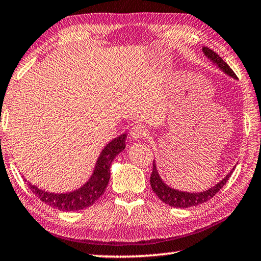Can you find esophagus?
Listing matches in <instances>:
<instances>
[{"label":"esophagus","mask_w":261,"mask_h":261,"mask_svg":"<svg viewBox=\"0 0 261 261\" xmlns=\"http://www.w3.org/2000/svg\"><path fill=\"white\" fill-rule=\"evenodd\" d=\"M149 135V132L143 125H135L130 130V136L133 140L145 139Z\"/></svg>","instance_id":"34e87169"}]
</instances>
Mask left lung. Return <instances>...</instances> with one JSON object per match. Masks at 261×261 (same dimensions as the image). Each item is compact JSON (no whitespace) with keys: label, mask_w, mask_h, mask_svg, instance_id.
<instances>
[{"label":"left lung","mask_w":261,"mask_h":261,"mask_svg":"<svg viewBox=\"0 0 261 261\" xmlns=\"http://www.w3.org/2000/svg\"><path fill=\"white\" fill-rule=\"evenodd\" d=\"M202 50L205 56L207 57V59H210L214 65H217V67L220 68L225 74L232 77V79L237 80L236 74L232 72L229 65H228V64L223 61V59L219 56L217 53H214L212 49H210L207 47H203ZM235 167L236 165L231 168V171L228 173V174L223 177L220 182H218L217 185H214L207 190H203L200 191V193H188V191L174 189L168 185H166L165 181H164L162 179V176L159 175L157 166H156V162L153 161V170L151 173V176H150V185H151L153 193L156 194L159 197V199L163 200L165 204L177 208L191 207V206H196V205L207 202V200L211 199L213 196H216L218 191L226 185L228 179L231 176Z\"/></svg>","instance_id":"obj_1"}]
</instances>
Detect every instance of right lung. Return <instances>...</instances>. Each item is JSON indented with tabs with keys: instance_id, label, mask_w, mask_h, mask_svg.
I'll return each instance as SVG.
<instances>
[{
	"instance_id": "right-lung-1",
	"label": "right lung",
	"mask_w": 261,
	"mask_h": 261,
	"mask_svg": "<svg viewBox=\"0 0 261 261\" xmlns=\"http://www.w3.org/2000/svg\"><path fill=\"white\" fill-rule=\"evenodd\" d=\"M127 134H121L109 142L100 151L94 171L86 184L74 191L65 194L49 193L29 182V187L36 197L43 203L61 211H79L89 207L104 194L110 180V168L113 159L126 147Z\"/></svg>"
}]
</instances>
